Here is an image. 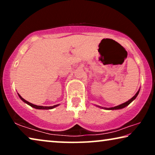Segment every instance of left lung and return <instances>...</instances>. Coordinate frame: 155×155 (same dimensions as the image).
Masks as SVG:
<instances>
[{
  "label": "left lung",
  "instance_id": "obj_1",
  "mask_svg": "<svg viewBox=\"0 0 155 155\" xmlns=\"http://www.w3.org/2000/svg\"><path fill=\"white\" fill-rule=\"evenodd\" d=\"M139 92H140V90L137 91V92L136 93V94H135V95L133 97H132V98H131L130 100H128V101H126V102H125V103H124V104H120V105H118V106H116V107H111V108H109V109H107V108H105L106 109H109V110H114V109H123V108H124V107H126V106H128L129 104H130L131 102H132V101L134 100V99L136 98L137 97V94H138V93H139Z\"/></svg>",
  "mask_w": 155,
  "mask_h": 155
}]
</instances>
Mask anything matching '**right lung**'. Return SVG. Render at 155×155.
Segmentation results:
<instances>
[{
  "mask_svg": "<svg viewBox=\"0 0 155 155\" xmlns=\"http://www.w3.org/2000/svg\"><path fill=\"white\" fill-rule=\"evenodd\" d=\"M19 97H20V98L22 99V100L24 101V102L27 103V104H29V106H31V107H32L34 108H35V109H51L53 108L56 107H58V104L57 105H54V106H52V107H43V106H37V105H35V104H31L30 102H29V101H27V100H25V99H23L22 97L20 96V94H18Z\"/></svg>",
  "mask_w": 155,
  "mask_h": 155,
  "instance_id": "right-lung-1",
  "label": "right lung"
}]
</instances>
